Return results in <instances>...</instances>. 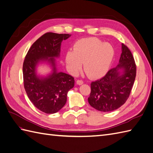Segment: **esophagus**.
Here are the masks:
<instances>
[{"label":"esophagus","mask_w":153,"mask_h":153,"mask_svg":"<svg viewBox=\"0 0 153 153\" xmlns=\"http://www.w3.org/2000/svg\"><path fill=\"white\" fill-rule=\"evenodd\" d=\"M76 84H77L78 85H80L84 84V82H83L82 80H76Z\"/></svg>","instance_id":"1"}]
</instances>
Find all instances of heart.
Instances as JSON below:
<instances>
[{
  "mask_svg": "<svg viewBox=\"0 0 153 153\" xmlns=\"http://www.w3.org/2000/svg\"><path fill=\"white\" fill-rule=\"evenodd\" d=\"M115 50L110 43L96 38L81 39L74 44L73 51L67 52L65 61L69 72L76 74L84 64V70L91 79H99L108 71Z\"/></svg>",
  "mask_w": 153,
  "mask_h": 153,
  "instance_id": "obj_1",
  "label": "heart"
}]
</instances>
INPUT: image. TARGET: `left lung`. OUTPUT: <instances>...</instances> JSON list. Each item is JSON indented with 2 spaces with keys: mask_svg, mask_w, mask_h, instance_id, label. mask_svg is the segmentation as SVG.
Returning <instances> with one entry per match:
<instances>
[{
  "mask_svg": "<svg viewBox=\"0 0 153 153\" xmlns=\"http://www.w3.org/2000/svg\"><path fill=\"white\" fill-rule=\"evenodd\" d=\"M119 64L102 79L92 82L88 102L100 111L107 112L121 107L128 99L136 79V67L128 48L121 44Z\"/></svg>",
  "mask_w": 153,
  "mask_h": 153,
  "instance_id": "obj_1",
  "label": "left lung"
}]
</instances>
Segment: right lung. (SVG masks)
Here are the masks:
<instances>
[{
	"label": "right lung",
	"instance_id": "add662e5",
	"mask_svg": "<svg viewBox=\"0 0 153 153\" xmlns=\"http://www.w3.org/2000/svg\"><path fill=\"white\" fill-rule=\"evenodd\" d=\"M71 36L45 33L33 43L25 57L23 66L25 91L33 105L44 113L54 114L60 110L65 105L68 91L74 87V78L58 72L55 59L59 57L62 41ZM42 64L48 65L51 69L46 76L37 72Z\"/></svg>",
	"mask_w": 153,
	"mask_h": 153
}]
</instances>
